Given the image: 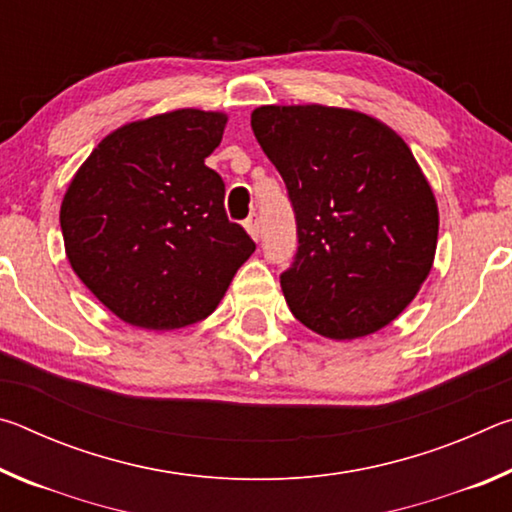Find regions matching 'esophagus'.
Returning a JSON list of instances; mask_svg holds the SVG:
<instances>
[{
  "label": "esophagus",
  "mask_w": 512,
  "mask_h": 512,
  "mask_svg": "<svg viewBox=\"0 0 512 512\" xmlns=\"http://www.w3.org/2000/svg\"><path fill=\"white\" fill-rule=\"evenodd\" d=\"M244 228H246V232L250 237H253L255 241L259 239V219H257V214H250L248 219L244 221Z\"/></svg>",
  "instance_id": "esophagus-1"
}]
</instances>
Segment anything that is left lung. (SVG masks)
<instances>
[{"instance_id": "left-lung-1", "label": "left lung", "mask_w": 512, "mask_h": 512, "mask_svg": "<svg viewBox=\"0 0 512 512\" xmlns=\"http://www.w3.org/2000/svg\"><path fill=\"white\" fill-rule=\"evenodd\" d=\"M250 126L289 189L296 262L280 277L291 314L325 339L375 334L418 296L438 246V203L384 121L350 108L259 106Z\"/></svg>"}]
</instances>
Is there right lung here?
I'll return each instance as SVG.
<instances>
[{
  "instance_id": "add662e5",
  "label": "right lung",
  "mask_w": 512,
  "mask_h": 512,
  "mask_svg": "<svg viewBox=\"0 0 512 512\" xmlns=\"http://www.w3.org/2000/svg\"><path fill=\"white\" fill-rule=\"evenodd\" d=\"M228 115L178 108L103 137L60 203L72 271L128 325L178 329L219 307L253 239L223 210L205 158Z\"/></svg>"
}]
</instances>
